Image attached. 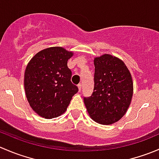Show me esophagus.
Listing matches in <instances>:
<instances>
[{
	"instance_id": "obj_1",
	"label": "esophagus",
	"mask_w": 159,
	"mask_h": 159,
	"mask_svg": "<svg viewBox=\"0 0 159 159\" xmlns=\"http://www.w3.org/2000/svg\"><path fill=\"white\" fill-rule=\"evenodd\" d=\"M78 91H81V89H82V86H81V84H78Z\"/></svg>"
}]
</instances>
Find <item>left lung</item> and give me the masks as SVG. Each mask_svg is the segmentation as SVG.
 Listing matches in <instances>:
<instances>
[{
	"label": "left lung",
	"instance_id": "1",
	"mask_svg": "<svg viewBox=\"0 0 159 159\" xmlns=\"http://www.w3.org/2000/svg\"><path fill=\"white\" fill-rule=\"evenodd\" d=\"M94 90L90 97H84V105L94 121L113 124L131 104L132 78L124 62L110 54L94 58Z\"/></svg>",
	"mask_w": 159,
	"mask_h": 159
}]
</instances>
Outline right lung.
I'll use <instances>...</instances> for the list:
<instances>
[{
	"label": "right lung",
	"mask_w": 159,
	"mask_h": 159,
	"mask_svg": "<svg viewBox=\"0 0 159 159\" xmlns=\"http://www.w3.org/2000/svg\"><path fill=\"white\" fill-rule=\"evenodd\" d=\"M73 53L61 47L41 51L30 61L25 73V89L30 106L43 118L63 114L78 91L70 81L68 61Z\"/></svg>",
	"instance_id": "1"
}]
</instances>
